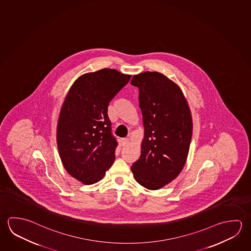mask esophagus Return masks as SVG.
Listing matches in <instances>:
<instances>
[{"label": "esophagus", "instance_id": "34e87169", "mask_svg": "<svg viewBox=\"0 0 251 251\" xmlns=\"http://www.w3.org/2000/svg\"><path fill=\"white\" fill-rule=\"evenodd\" d=\"M128 145H129V140L127 138H123L122 139V145L123 146H127Z\"/></svg>", "mask_w": 251, "mask_h": 251}]
</instances>
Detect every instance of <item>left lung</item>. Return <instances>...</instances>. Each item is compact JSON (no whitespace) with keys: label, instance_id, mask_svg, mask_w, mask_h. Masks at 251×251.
I'll use <instances>...</instances> for the list:
<instances>
[{"label":"left lung","instance_id":"8db88e82","mask_svg":"<svg viewBox=\"0 0 251 251\" xmlns=\"http://www.w3.org/2000/svg\"><path fill=\"white\" fill-rule=\"evenodd\" d=\"M139 90L145 127L140 158L133 163L135 180L146 189H160L184 167L192 137V119L180 87L158 72L132 77Z\"/></svg>","mask_w":251,"mask_h":251}]
</instances>
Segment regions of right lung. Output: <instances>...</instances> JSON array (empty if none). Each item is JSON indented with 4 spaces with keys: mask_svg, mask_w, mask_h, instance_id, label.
Here are the masks:
<instances>
[{
    "mask_svg": "<svg viewBox=\"0 0 251 251\" xmlns=\"http://www.w3.org/2000/svg\"><path fill=\"white\" fill-rule=\"evenodd\" d=\"M130 77L111 69L84 74L63 102L57 125L59 153L66 171L84 184L101 180L114 163L118 142L107 107Z\"/></svg>",
    "mask_w": 251,
    "mask_h": 251,
    "instance_id": "obj_1",
    "label": "right lung"
}]
</instances>
